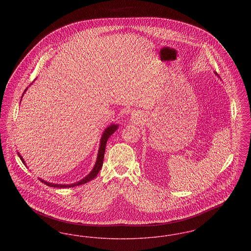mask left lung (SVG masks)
Segmentation results:
<instances>
[{"label": "left lung", "instance_id": "8db88e82", "mask_svg": "<svg viewBox=\"0 0 251 251\" xmlns=\"http://www.w3.org/2000/svg\"><path fill=\"white\" fill-rule=\"evenodd\" d=\"M215 74H216V75H217V73H215Z\"/></svg>", "mask_w": 251, "mask_h": 251}]
</instances>
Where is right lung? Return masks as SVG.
<instances>
[{"label":"right lung","instance_id":"right-lung-1","mask_svg":"<svg viewBox=\"0 0 251 251\" xmlns=\"http://www.w3.org/2000/svg\"><path fill=\"white\" fill-rule=\"evenodd\" d=\"M27 89H28V87L24 90L23 97H24V93L26 92ZM23 97H22V98H23ZM21 101H22V99H21ZM118 128H119V124H111V125L108 126L107 128L102 132V135H101V138H100V148H99V151H98V156H97L95 165H94V167L92 168V170L89 172V174L86 175L84 179H80L79 181H76V182L71 183V184H57V183L49 182V181H46V180L40 179V178H38V179H39L40 181H42L43 183H45L46 185H48L50 187H57V188H70V187H74V186H77V185L84 184V183H86L87 181H90V180L95 179L96 176L98 175L99 171L100 170V168L102 167V164H103V157H104L105 147H106L108 138H109L115 131L118 130ZM18 155L21 158V160L23 161V163H24V165L26 166L23 156L21 155L19 152H18Z\"/></svg>","mask_w":251,"mask_h":251}]
</instances>
